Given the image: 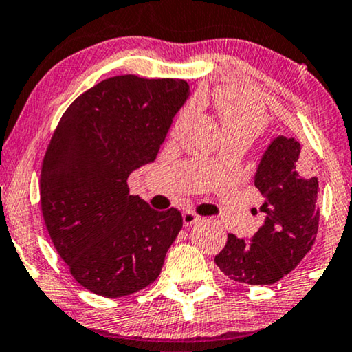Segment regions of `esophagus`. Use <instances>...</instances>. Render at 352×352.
I'll list each match as a JSON object with an SVG mask.
<instances>
[{
	"mask_svg": "<svg viewBox=\"0 0 352 352\" xmlns=\"http://www.w3.org/2000/svg\"><path fill=\"white\" fill-rule=\"evenodd\" d=\"M201 217H198L197 213H193V211H185L184 213V224L185 226H193V224H197L198 221H200Z\"/></svg>",
	"mask_w": 352,
	"mask_h": 352,
	"instance_id": "34e87169",
	"label": "esophagus"
}]
</instances>
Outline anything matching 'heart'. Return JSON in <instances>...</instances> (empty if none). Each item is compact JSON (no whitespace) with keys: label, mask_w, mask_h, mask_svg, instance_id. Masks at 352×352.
Returning a JSON list of instances; mask_svg holds the SVG:
<instances>
[{"label":"heart","mask_w":352,"mask_h":352,"mask_svg":"<svg viewBox=\"0 0 352 352\" xmlns=\"http://www.w3.org/2000/svg\"><path fill=\"white\" fill-rule=\"evenodd\" d=\"M217 107L226 135H245L252 141L267 126V113L261 101L251 93L223 90L217 95ZM195 108L197 101H188L177 114L175 126L184 124L192 116Z\"/></svg>","instance_id":"b5f03b06"}]
</instances>
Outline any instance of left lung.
<instances>
[{
	"label": "left lung",
	"instance_id": "left-lung-1",
	"mask_svg": "<svg viewBox=\"0 0 352 352\" xmlns=\"http://www.w3.org/2000/svg\"><path fill=\"white\" fill-rule=\"evenodd\" d=\"M302 144L280 135L265 151L254 185L264 195L265 223L252 239L228 234L214 257L231 280L270 285L292 272L307 256L318 232V179L310 177Z\"/></svg>",
	"mask_w": 352,
	"mask_h": 352
}]
</instances>
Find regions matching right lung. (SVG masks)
I'll return each mask as SVG.
<instances>
[{"instance_id": "1", "label": "right lung", "mask_w": 352, "mask_h": 352, "mask_svg": "<svg viewBox=\"0 0 352 352\" xmlns=\"http://www.w3.org/2000/svg\"><path fill=\"white\" fill-rule=\"evenodd\" d=\"M180 78L118 75L67 108L41 167V208L72 277L107 298L146 289L162 270L184 219L129 195V173L157 155L185 103Z\"/></svg>"}]
</instances>
